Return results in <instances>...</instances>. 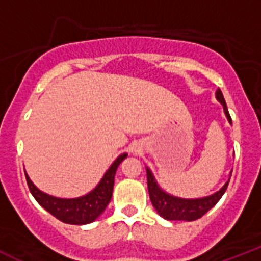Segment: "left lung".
I'll return each mask as SVG.
<instances>
[{
    "instance_id": "left-lung-1",
    "label": "left lung",
    "mask_w": 261,
    "mask_h": 261,
    "mask_svg": "<svg viewBox=\"0 0 261 261\" xmlns=\"http://www.w3.org/2000/svg\"><path fill=\"white\" fill-rule=\"evenodd\" d=\"M217 99L222 103L225 114L231 123V117H230L229 110L226 106L225 98L222 95V91L220 89L217 90L216 93ZM147 176V190H149V196H150L151 204L158 212L159 216H162L165 220L168 221H195L199 220L204 216L208 211H211L217 202L220 201V199L223 196L225 191L227 190L229 181H226L225 186L221 188L218 192L214 195L204 197V199H196V200H184L177 199V197H172V196L167 195L163 191H161L156 186L155 180H154L153 175H151L150 170H146Z\"/></svg>"
}]
</instances>
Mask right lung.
<instances>
[{
	"label": "right lung",
	"mask_w": 261,
	"mask_h": 261,
	"mask_svg": "<svg viewBox=\"0 0 261 261\" xmlns=\"http://www.w3.org/2000/svg\"><path fill=\"white\" fill-rule=\"evenodd\" d=\"M125 158L126 154H121L108 168V171L106 172L102 181L98 184L95 190L84 197L65 200L48 196L40 192L26 175L27 186L36 201L53 217H56L57 220L69 225H86L95 221L107 208L108 202L112 197L115 174L120 163Z\"/></svg>",
	"instance_id": "obj_1"
}]
</instances>
